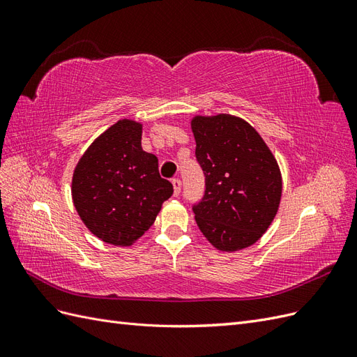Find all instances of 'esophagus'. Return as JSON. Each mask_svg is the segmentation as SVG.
I'll return each instance as SVG.
<instances>
[{"instance_id":"1","label":"esophagus","mask_w":357,"mask_h":357,"mask_svg":"<svg viewBox=\"0 0 357 357\" xmlns=\"http://www.w3.org/2000/svg\"><path fill=\"white\" fill-rule=\"evenodd\" d=\"M172 186H174V197H178L181 192V180L180 178H172Z\"/></svg>"}]
</instances>
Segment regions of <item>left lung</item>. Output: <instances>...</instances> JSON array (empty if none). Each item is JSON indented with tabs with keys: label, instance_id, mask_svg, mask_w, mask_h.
<instances>
[{
	"label": "left lung",
	"instance_id": "left-lung-1",
	"mask_svg": "<svg viewBox=\"0 0 357 357\" xmlns=\"http://www.w3.org/2000/svg\"><path fill=\"white\" fill-rule=\"evenodd\" d=\"M192 131L205 177L204 195L192 205L201 232L219 250L252 245L278 210L282 176L277 160L255 128L240 117L197 116Z\"/></svg>",
	"mask_w": 357,
	"mask_h": 357
}]
</instances>
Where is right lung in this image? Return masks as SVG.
Listing matches in <instances>:
<instances>
[{"label": "right lung", "mask_w": 357, "mask_h": 357, "mask_svg": "<svg viewBox=\"0 0 357 357\" xmlns=\"http://www.w3.org/2000/svg\"><path fill=\"white\" fill-rule=\"evenodd\" d=\"M171 195L158 158L142 147V125L128 119L96 138L74 169L75 210L93 235L114 245L139 238Z\"/></svg>", "instance_id": "1"}]
</instances>
